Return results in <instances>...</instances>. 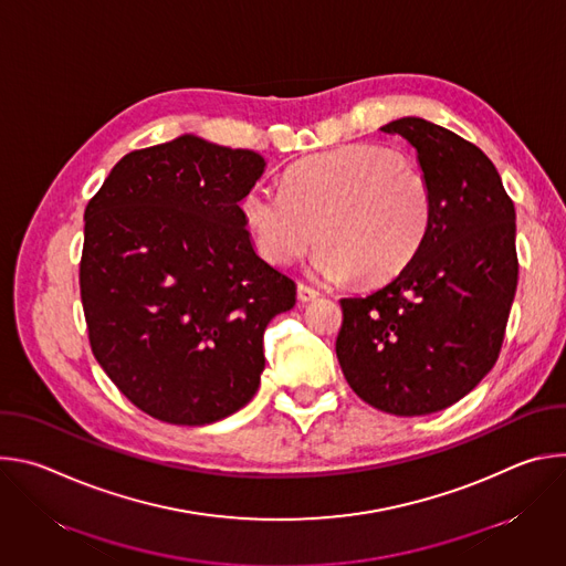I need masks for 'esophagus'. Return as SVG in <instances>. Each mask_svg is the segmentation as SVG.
I'll use <instances>...</instances> for the list:
<instances>
[{
    "mask_svg": "<svg viewBox=\"0 0 566 566\" xmlns=\"http://www.w3.org/2000/svg\"><path fill=\"white\" fill-rule=\"evenodd\" d=\"M319 293L313 289V286H308V284H297V300L300 302H311V300H315Z\"/></svg>",
    "mask_w": 566,
    "mask_h": 566,
    "instance_id": "34e87169",
    "label": "esophagus"
}]
</instances>
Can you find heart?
Here are the masks:
<instances>
[{"label": "heart", "instance_id": "heart-1", "mask_svg": "<svg viewBox=\"0 0 566 566\" xmlns=\"http://www.w3.org/2000/svg\"><path fill=\"white\" fill-rule=\"evenodd\" d=\"M241 217L258 253L277 266L313 241V273L327 282L376 284L406 269L432 228L430 179L385 145H345L308 156L284 175V188L253 184Z\"/></svg>", "mask_w": 566, "mask_h": 566}]
</instances>
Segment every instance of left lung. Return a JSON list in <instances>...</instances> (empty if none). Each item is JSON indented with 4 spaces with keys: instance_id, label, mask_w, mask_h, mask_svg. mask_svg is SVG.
<instances>
[{
    "instance_id": "obj_1",
    "label": "left lung",
    "mask_w": 566,
    "mask_h": 566,
    "mask_svg": "<svg viewBox=\"0 0 566 566\" xmlns=\"http://www.w3.org/2000/svg\"><path fill=\"white\" fill-rule=\"evenodd\" d=\"M419 154L434 219L417 258L365 297H343L338 363L371 408L439 412L486 376L502 349L517 289L515 206L493 160L423 118L380 127Z\"/></svg>"
}]
</instances>
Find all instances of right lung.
<instances>
[{
	"label": "right lung",
	"instance_id": "add662e5",
	"mask_svg": "<svg viewBox=\"0 0 566 566\" xmlns=\"http://www.w3.org/2000/svg\"><path fill=\"white\" fill-rule=\"evenodd\" d=\"M264 158L197 136L125 154L85 210L90 345L112 382L172 426L219 421L255 396L264 329L295 282L251 244L239 201Z\"/></svg>",
	"mask_w": 566,
	"mask_h": 566
}]
</instances>
